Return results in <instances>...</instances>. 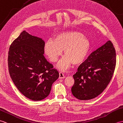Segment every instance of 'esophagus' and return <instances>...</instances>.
<instances>
[{
    "mask_svg": "<svg viewBox=\"0 0 123 123\" xmlns=\"http://www.w3.org/2000/svg\"><path fill=\"white\" fill-rule=\"evenodd\" d=\"M65 78V76L64 74H62V72H60L59 73V79H64Z\"/></svg>",
    "mask_w": 123,
    "mask_h": 123,
    "instance_id": "obj_1",
    "label": "esophagus"
}]
</instances>
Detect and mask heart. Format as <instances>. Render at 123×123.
<instances>
[{
  "mask_svg": "<svg viewBox=\"0 0 123 123\" xmlns=\"http://www.w3.org/2000/svg\"><path fill=\"white\" fill-rule=\"evenodd\" d=\"M90 43L82 33L66 31L49 40L44 44L45 53L52 62L57 61L64 51L65 56L59 61L57 68L61 71L69 69L72 64H80L85 61L90 49Z\"/></svg>",
  "mask_w": 123,
  "mask_h": 123,
  "instance_id": "b5f03b06",
  "label": "heart"
}]
</instances>
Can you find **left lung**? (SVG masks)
Here are the masks:
<instances>
[{
    "mask_svg": "<svg viewBox=\"0 0 123 123\" xmlns=\"http://www.w3.org/2000/svg\"><path fill=\"white\" fill-rule=\"evenodd\" d=\"M116 52L108 41L93 52L80 65L73 77L72 95L81 100L96 98L107 87L116 66Z\"/></svg>",
    "mask_w": 123,
    "mask_h": 123,
    "instance_id": "obj_1",
    "label": "left lung"
}]
</instances>
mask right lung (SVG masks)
<instances>
[{"label":"right lung","mask_w":123,"mask_h":123,"mask_svg":"<svg viewBox=\"0 0 123 123\" xmlns=\"http://www.w3.org/2000/svg\"><path fill=\"white\" fill-rule=\"evenodd\" d=\"M44 44L41 38L24 31L12 42L8 52L12 80L23 95L34 101L47 97L59 77V72L43 55Z\"/></svg>","instance_id":"add662e5"}]
</instances>
